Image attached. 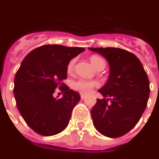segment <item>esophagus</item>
<instances>
[{"label":"esophagus","mask_w":159,"mask_h":159,"mask_svg":"<svg viewBox=\"0 0 159 159\" xmlns=\"http://www.w3.org/2000/svg\"><path fill=\"white\" fill-rule=\"evenodd\" d=\"M85 98H86V96L83 95V94H81V99L83 100V99H85Z\"/></svg>","instance_id":"obj_1"}]
</instances>
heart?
<instances>
[{"mask_svg": "<svg viewBox=\"0 0 159 159\" xmlns=\"http://www.w3.org/2000/svg\"><path fill=\"white\" fill-rule=\"evenodd\" d=\"M91 63L93 64V66L97 68L98 70L100 69L102 66H106V61L103 58L99 57L98 55H93L90 57ZM75 62L76 61L75 59H71L67 64L66 66V71L68 73H71L74 69ZM98 82L96 81H90V80H85V79H78L76 80L74 82H72L71 87L74 91L77 93H81V94H88L91 91L93 90V88L98 87Z\"/></svg>", "mask_w": 159, "mask_h": 159, "instance_id": "b5f03b06", "label": "heart"}]
</instances>
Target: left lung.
Segmentation results:
<instances>
[{
	"label": "left lung",
	"mask_w": 159,
	"mask_h": 159,
	"mask_svg": "<svg viewBox=\"0 0 159 159\" xmlns=\"http://www.w3.org/2000/svg\"><path fill=\"white\" fill-rule=\"evenodd\" d=\"M89 49L103 56L110 66L108 80L98 91L104 98L97 99L91 111L93 124L104 136L119 138L133 129L143 113L149 80L141 61L130 52L115 47Z\"/></svg>",
	"instance_id": "obj_1"
}]
</instances>
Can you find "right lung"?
<instances>
[{"mask_svg": "<svg viewBox=\"0 0 159 159\" xmlns=\"http://www.w3.org/2000/svg\"><path fill=\"white\" fill-rule=\"evenodd\" d=\"M82 47L44 45L24 58L14 79L16 107L26 124L42 136H52L68 125L71 112L80 101L79 93L63 82L71 59L84 52ZM64 97L53 98L56 88Z\"/></svg>", "mask_w": 159, "mask_h": 159, "instance_id": "obj_1", "label": "right lung"}]
</instances>
